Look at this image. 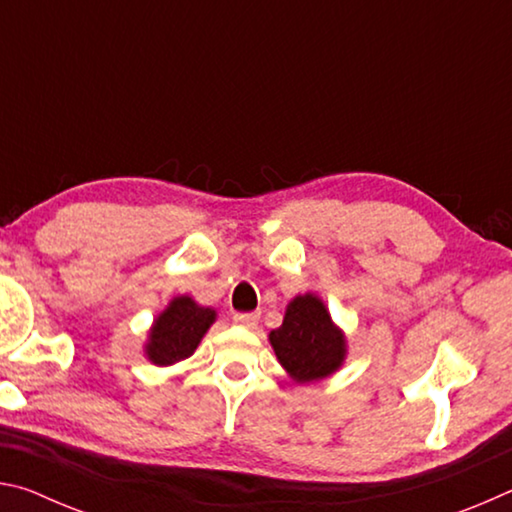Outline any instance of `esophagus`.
Instances as JSON below:
<instances>
[{"label":"esophagus","mask_w":512,"mask_h":512,"mask_svg":"<svg viewBox=\"0 0 512 512\" xmlns=\"http://www.w3.org/2000/svg\"><path fill=\"white\" fill-rule=\"evenodd\" d=\"M232 320H235V323L241 327L253 329L259 323V314H255V311H239V314L232 316Z\"/></svg>","instance_id":"esophagus-1"}]
</instances>
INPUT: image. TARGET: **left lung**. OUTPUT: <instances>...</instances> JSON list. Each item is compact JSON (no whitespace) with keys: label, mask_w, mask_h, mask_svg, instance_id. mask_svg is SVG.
Wrapping results in <instances>:
<instances>
[{"label":"left lung","mask_w":512,"mask_h":512,"mask_svg":"<svg viewBox=\"0 0 512 512\" xmlns=\"http://www.w3.org/2000/svg\"><path fill=\"white\" fill-rule=\"evenodd\" d=\"M268 339L277 359L296 381L332 375L345 357L343 334L334 327L323 302L311 293L291 302L282 325L273 329Z\"/></svg>","instance_id":"1"}]
</instances>
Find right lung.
I'll return each mask as SVG.
<instances>
[{
    "mask_svg": "<svg viewBox=\"0 0 512 512\" xmlns=\"http://www.w3.org/2000/svg\"><path fill=\"white\" fill-rule=\"evenodd\" d=\"M212 323V309L198 307L187 296L171 300L167 311L155 320L146 354L158 366H171V363L192 357Z\"/></svg>",
    "mask_w": 512,
    "mask_h": 512,
    "instance_id": "add662e5",
    "label": "right lung"
}]
</instances>
